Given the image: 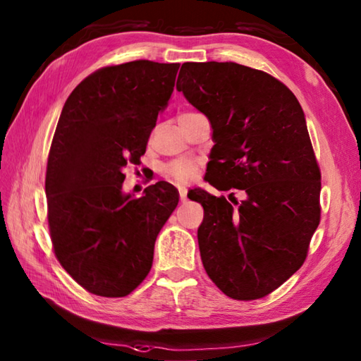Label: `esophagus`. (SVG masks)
Returning a JSON list of instances; mask_svg holds the SVG:
<instances>
[{"mask_svg": "<svg viewBox=\"0 0 361 361\" xmlns=\"http://www.w3.org/2000/svg\"><path fill=\"white\" fill-rule=\"evenodd\" d=\"M178 190H180V200H181V203H186V202H188V194H186V188H183V186H180V188H178Z\"/></svg>", "mask_w": 361, "mask_h": 361, "instance_id": "obj_1", "label": "esophagus"}]
</instances>
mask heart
Here are the masks:
<instances>
[{"instance_id":"b5f03b06","label":"heart","mask_w":361,"mask_h":361,"mask_svg":"<svg viewBox=\"0 0 361 361\" xmlns=\"http://www.w3.org/2000/svg\"><path fill=\"white\" fill-rule=\"evenodd\" d=\"M185 114H190V113H185ZM194 172H195V164L192 161H188V159H176L166 167V173L180 183L189 181L194 176Z\"/></svg>"}]
</instances>
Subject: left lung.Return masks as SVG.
Instances as JSON below:
<instances>
[{"label":"left lung","mask_w":361,"mask_h":361,"mask_svg":"<svg viewBox=\"0 0 361 361\" xmlns=\"http://www.w3.org/2000/svg\"><path fill=\"white\" fill-rule=\"evenodd\" d=\"M176 90L209 119L204 180L247 194L234 204L200 188L188 194L204 209V270L229 298H264L301 268L319 225L321 173L304 111L282 82L233 62L183 63Z\"/></svg>","instance_id":"left-lung-1"}]
</instances>
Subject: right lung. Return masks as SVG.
Wrapping results in <instances>:
<instances>
[{
	"mask_svg": "<svg viewBox=\"0 0 361 361\" xmlns=\"http://www.w3.org/2000/svg\"><path fill=\"white\" fill-rule=\"evenodd\" d=\"M178 68L150 60L106 66L63 105L46 169L49 233L60 265L90 293H132L149 274L157 235L178 204V190L167 181L140 198L122 190V171L145 153Z\"/></svg>",
	"mask_w": 361,
	"mask_h": 361,
	"instance_id": "obj_1",
	"label": "right lung"
}]
</instances>
